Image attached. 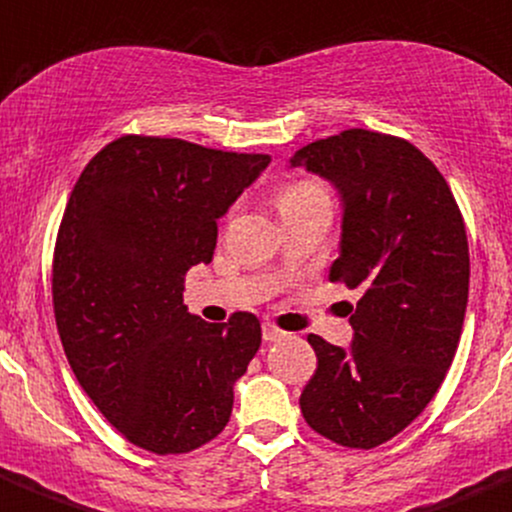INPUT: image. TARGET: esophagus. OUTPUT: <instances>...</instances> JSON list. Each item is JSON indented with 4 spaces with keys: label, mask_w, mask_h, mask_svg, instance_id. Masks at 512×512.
<instances>
[{
    "label": "esophagus",
    "mask_w": 512,
    "mask_h": 512,
    "mask_svg": "<svg viewBox=\"0 0 512 512\" xmlns=\"http://www.w3.org/2000/svg\"><path fill=\"white\" fill-rule=\"evenodd\" d=\"M287 332H282L280 327L272 325V322H262V340L265 342H275L280 340V337H285Z\"/></svg>",
    "instance_id": "1"
}]
</instances>
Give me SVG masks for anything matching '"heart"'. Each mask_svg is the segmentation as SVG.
<instances>
[{"mask_svg": "<svg viewBox=\"0 0 512 512\" xmlns=\"http://www.w3.org/2000/svg\"><path fill=\"white\" fill-rule=\"evenodd\" d=\"M275 202L280 215L287 217L292 212L310 210V207H330V192L317 180H297L282 187Z\"/></svg>", "mask_w": 512, "mask_h": 512, "instance_id": "1", "label": "heart"}]
</instances>
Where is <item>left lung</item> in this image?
<instances>
[{
  "label": "left lung",
  "instance_id": "8db88e82",
  "mask_svg": "<svg viewBox=\"0 0 512 512\" xmlns=\"http://www.w3.org/2000/svg\"><path fill=\"white\" fill-rule=\"evenodd\" d=\"M290 167L340 192L330 280L362 290L347 350L307 337L317 370L300 410L332 443L377 448L423 413L458 350L470 282L463 215L438 167L393 135L345 130L297 150Z\"/></svg>",
  "mask_w": 512,
  "mask_h": 512
}]
</instances>
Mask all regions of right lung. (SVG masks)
I'll use <instances>...</instances> for the list:
<instances>
[{
	"label": "right lung",
	"instance_id": "right-lung-1",
	"mask_svg": "<svg viewBox=\"0 0 512 512\" xmlns=\"http://www.w3.org/2000/svg\"><path fill=\"white\" fill-rule=\"evenodd\" d=\"M270 165L170 137L124 135L69 195L52 262L64 355L99 413L137 448L180 455L232 415L235 382L260 350V320L205 322L182 302L212 260L217 220Z\"/></svg>",
	"mask_w": 512,
	"mask_h": 512
}]
</instances>
